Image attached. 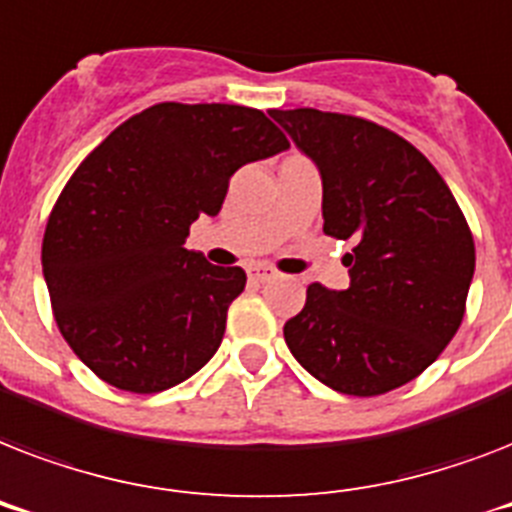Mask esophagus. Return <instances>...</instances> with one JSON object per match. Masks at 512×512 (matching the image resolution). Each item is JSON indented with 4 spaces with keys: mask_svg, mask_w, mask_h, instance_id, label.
I'll return each instance as SVG.
<instances>
[{
    "mask_svg": "<svg viewBox=\"0 0 512 512\" xmlns=\"http://www.w3.org/2000/svg\"><path fill=\"white\" fill-rule=\"evenodd\" d=\"M276 276H279V271H276V268H271V265H252V268H249V279L252 281H260V284H263V281H271V279H276Z\"/></svg>",
    "mask_w": 512,
    "mask_h": 512,
    "instance_id": "obj_1",
    "label": "esophagus"
}]
</instances>
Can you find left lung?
Masks as SVG:
<instances>
[{"label": "left lung", "mask_w": 512, "mask_h": 512, "mask_svg": "<svg viewBox=\"0 0 512 512\" xmlns=\"http://www.w3.org/2000/svg\"><path fill=\"white\" fill-rule=\"evenodd\" d=\"M268 114L319 167L324 233L353 241L350 287L313 281L284 340L337 393L401 388L462 324L476 271L468 220L436 167L388 127L316 108Z\"/></svg>", "instance_id": "obj_1"}]
</instances>
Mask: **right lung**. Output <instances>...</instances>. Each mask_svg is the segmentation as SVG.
Instances as JSON below:
<instances>
[{
  "instance_id": "add662e5",
  "label": "right lung",
  "mask_w": 512,
  "mask_h": 512,
  "mask_svg": "<svg viewBox=\"0 0 512 512\" xmlns=\"http://www.w3.org/2000/svg\"><path fill=\"white\" fill-rule=\"evenodd\" d=\"M289 148L257 108L156 103L84 159L50 212L42 271L63 340L100 380L159 393L220 348L241 268L185 249L223 207L231 175Z\"/></svg>"
}]
</instances>
